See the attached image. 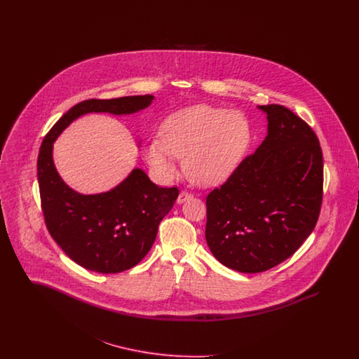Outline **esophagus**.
I'll return each instance as SVG.
<instances>
[{
	"label": "esophagus",
	"instance_id": "34e87169",
	"mask_svg": "<svg viewBox=\"0 0 359 359\" xmlns=\"http://www.w3.org/2000/svg\"><path fill=\"white\" fill-rule=\"evenodd\" d=\"M189 198H191V194H189L188 191H182V192L179 194V196H177V203H183V202H186Z\"/></svg>",
	"mask_w": 359,
	"mask_h": 359
}]
</instances>
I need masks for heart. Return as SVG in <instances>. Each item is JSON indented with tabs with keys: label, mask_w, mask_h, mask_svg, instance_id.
<instances>
[{
	"label": "heart",
	"mask_w": 359,
	"mask_h": 359,
	"mask_svg": "<svg viewBox=\"0 0 359 359\" xmlns=\"http://www.w3.org/2000/svg\"><path fill=\"white\" fill-rule=\"evenodd\" d=\"M249 141L250 128L243 114L198 104L168 117L161 138L144 148V157L161 179L173 177L177 158H184V171L194 183L214 186L237 168Z\"/></svg>",
	"instance_id": "b5f03b06"
}]
</instances>
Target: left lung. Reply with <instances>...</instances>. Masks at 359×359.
<instances>
[{"label": "left lung", "mask_w": 359, "mask_h": 359, "mask_svg": "<svg viewBox=\"0 0 359 359\" xmlns=\"http://www.w3.org/2000/svg\"><path fill=\"white\" fill-rule=\"evenodd\" d=\"M258 107L268 136L205 198L207 245L242 273L290 258L315 229L323 201V154L312 128L285 106Z\"/></svg>", "instance_id": "left-lung-1"}]
</instances>
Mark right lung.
<instances>
[{
    "mask_svg": "<svg viewBox=\"0 0 359 359\" xmlns=\"http://www.w3.org/2000/svg\"><path fill=\"white\" fill-rule=\"evenodd\" d=\"M152 101L154 95L82 101L52 126L41 142L37 180L44 222L62 250L88 271L118 273L137 265L151 250L158 224L175 205L179 189L158 187L136 168L107 192L78 194L62 180L53 165V141L83 114H132Z\"/></svg>",
    "mask_w": 359,
    "mask_h": 359,
    "instance_id": "1",
    "label": "right lung"
}]
</instances>
